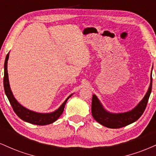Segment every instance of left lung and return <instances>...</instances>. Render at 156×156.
Wrapping results in <instances>:
<instances>
[{"instance_id": "obj_1", "label": "left lung", "mask_w": 156, "mask_h": 156, "mask_svg": "<svg viewBox=\"0 0 156 156\" xmlns=\"http://www.w3.org/2000/svg\"><path fill=\"white\" fill-rule=\"evenodd\" d=\"M153 70V69H152ZM152 72L148 90L142 100L133 109L126 112L112 113L105 109L95 94L92 95V117L100 124L109 128H120L134 122L142 115L145 110L152 91Z\"/></svg>"}]
</instances>
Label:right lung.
Returning <instances> with one entry per match:
<instances>
[{
  "label": "right lung",
  "mask_w": 156,
  "mask_h": 156,
  "mask_svg": "<svg viewBox=\"0 0 156 156\" xmlns=\"http://www.w3.org/2000/svg\"><path fill=\"white\" fill-rule=\"evenodd\" d=\"M9 56V53L6 55V59H5L4 63V77H3V87H4L5 94L8 98L9 101L11 105L12 106L14 112L18 117L23 119V121L29 122L31 124L37 125H46L51 124L54 122L58 119L64 112V106H65L67 100L73 95V94H70L62 105L58 107L54 112L50 113H39L34 112V111L29 110L26 108V107L23 106L18 101L15 99L13 95L12 90H11L9 80L8 71H7V63H8Z\"/></svg>",
  "instance_id": "right-lung-1"
}]
</instances>
